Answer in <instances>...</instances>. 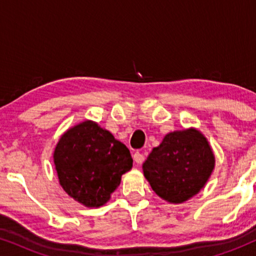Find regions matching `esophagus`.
Masks as SVG:
<instances>
[{"mask_svg": "<svg viewBox=\"0 0 256 256\" xmlns=\"http://www.w3.org/2000/svg\"><path fill=\"white\" fill-rule=\"evenodd\" d=\"M132 157H134V160L138 164H142L143 160H144V158H146L144 155H143L142 152H136Z\"/></svg>", "mask_w": 256, "mask_h": 256, "instance_id": "esophagus-1", "label": "esophagus"}]
</instances>
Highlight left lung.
<instances>
[{
	"instance_id": "obj_1",
	"label": "left lung",
	"mask_w": 256,
	"mask_h": 256,
	"mask_svg": "<svg viewBox=\"0 0 256 256\" xmlns=\"http://www.w3.org/2000/svg\"><path fill=\"white\" fill-rule=\"evenodd\" d=\"M142 168L157 196L180 204L204 188L214 169V155L205 136L190 128L164 136Z\"/></svg>"
}]
</instances>
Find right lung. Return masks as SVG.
Listing matches in <instances>:
<instances>
[{"mask_svg":"<svg viewBox=\"0 0 256 256\" xmlns=\"http://www.w3.org/2000/svg\"><path fill=\"white\" fill-rule=\"evenodd\" d=\"M54 162L64 191L87 208L106 204L120 185L122 174L132 166L127 146L90 120L62 136Z\"/></svg>","mask_w":256,"mask_h":256,"instance_id":"add662e5","label":"right lung"}]
</instances>
